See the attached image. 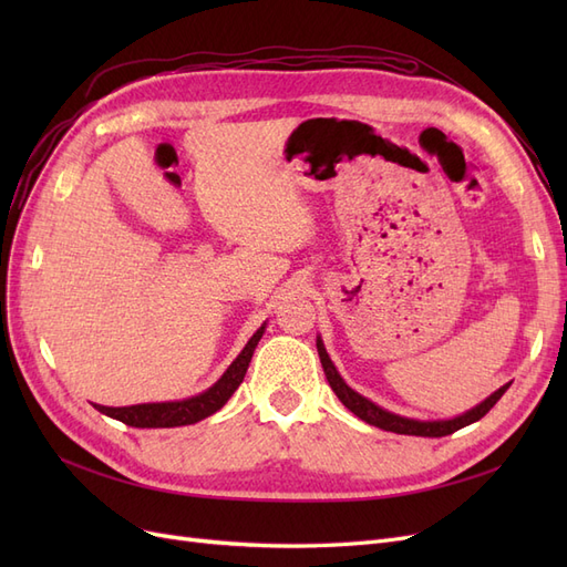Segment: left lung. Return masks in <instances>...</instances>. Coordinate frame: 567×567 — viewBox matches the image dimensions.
I'll use <instances>...</instances> for the list:
<instances>
[{"label": "left lung", "instance_id": "left-lung-1", "mask_svg": "<svg viewBox=\"0 0 567 567\" xmlns=\"http://www.w3.org/2000/svg\"><path fill=\"white\" fill-rule=\"evenodd\" d=\"M317 350H319V359H321V367H323V373H326V381H329L331 390L338 394V400L346 404L354 416L367 421L369 425H375V427H381V431H390V433H398V435H419V437L452 435V433L461 431V427H466V425L483 419L487 411L502 400V394L508 390V383H506L504 388H499L494 394H489V398L483 404H477L475 409L466 411L463 416H456V419H450V421H414V419L390 414V411L375 406L373 402L362 398V394L354 392L352 388H348L346 381L340 379V373L336 371L329 354H326L321 340H317Z\"/></svg>", "mask_w": 567, "mask_h": 567}]
</instances>
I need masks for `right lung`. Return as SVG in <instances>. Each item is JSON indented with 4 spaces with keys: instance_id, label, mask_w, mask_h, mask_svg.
<instances>
[{
    "instance_id": "right-lung-1",
    "label": "right lung",
    "mask_w": 567,
    "mask_h": 567,
    "mask_svg": "<svg viewBox=\"0 0 567 567\" xmlns=\"http://www.w3.org/2000/svg\"><path fill=\"white\" fill-rule=\"evenodd\" d=\"M265 333V326L257 329V333L248 340L244 352L234 359V364L227 369V373L198 398L184 400V402H163V404H134V406H101L94 404L101 414L111 419L123 421L125 425L134 427H177V425H192L203 419L215 414L217 409L227 404V400L236 392V388L244 383V375L248 371V364L252 359V352L257 348Z\"/></svg>"
}]
</instances>
